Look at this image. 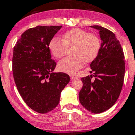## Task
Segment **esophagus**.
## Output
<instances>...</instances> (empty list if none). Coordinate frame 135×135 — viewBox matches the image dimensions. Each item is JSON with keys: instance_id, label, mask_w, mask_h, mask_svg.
<instances>
[{"instance_id": "obj_1", "label": "esophagus", "mask_w": 135, "mask_h": 135, "mask_svg": "<svg viewBox=\"0 0 135 135\" xmlns=\"http://www.w3.org/2000/svg\"><path fill=\"white\" fill-rule=\"evenodd\" d=\"M70 78H71V79H76L77 77L75 76V75H70Z\"/></svg>"}]
</instances>
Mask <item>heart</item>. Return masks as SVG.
I'll list each match as a JSON object with an SVG mask.
<instances>
[{
	"mask_svg": "<svg viewBox=\"0 0 135 135\" xmlns=\"http://www.w3.org/2000/svg\"><path fill=\"white\" fill-rule=\"evenodd\" d=\"M62 40L57 38L51 40L49 48L56 58H60L66 54L68 47H73V56L60 61L57 68L60 71L68 74H75L81 68L83 62L93 61L98 54L100 40L97 36L90 34L81 29H73L62 36Z\"/></svg>",
	"mask_w": 135,
	"mask_h": 135,
	"instance_id": "b5f03b06",
	"label": "heart"
}]
</instances>
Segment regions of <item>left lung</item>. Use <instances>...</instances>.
I'll list each match as a JSON object with an SVG mask.
<instances>
[{"label":"left lung","instance_id":"left-lung-1","mask_svg":"<svg viewBox=\"0 0 135 135\" xmlns=\"http://www.w3.org/2000/svg\"><path fill=\"white\" fill-rule=\"evenodd\" d=\"M90 27L99 30L101 43L97 57L90 64V74L81 78L83 87L79 99L83 107L93 113L111 108L118 99L124 77V57L115 34L99 26ZM93 76L94 79H92Z\"/></svg>","mask_w":135,"mask_h":135}]
</instances>
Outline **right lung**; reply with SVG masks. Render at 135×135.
I'll use <instances>...</instances> for the list:
<instances>
[{
	"instance_id": "right-lung-1",
	"label": "right lung",
	"mask_w": 135,
	"mask_h": 135,
	"mask_svg": "<svg viewBox=\"0 0 135 135\" xmlns=\"http://www.w3.org/2000/svg\"><path fill=\"white\" fill-rule=\"evenodd\" d=\"M61 26H38L26 30L14 47L12 71L16 88L28 107L47 113L57 107L70 82L65 73L54 72L56 63L49 44Z\"/></svg>"
}]
</instances>
